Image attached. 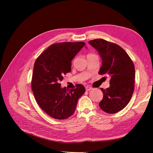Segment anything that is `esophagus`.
<instances>
[{
    "label": "esophagus",
    "instance_id": "obj_1",
    "mask_svg": "<svg viewBox=\"0 0 153 153\" xmlns=\"http://www.w3.org/2000/svg\"><path fill=\"white\" fill-rule=\"evenodd\" d=\"M92 89V88L91 87H89V86H86V87H85V90H86L87 91H89L91 90Z\"/></svg>",
    "mask_w": 153,
    "mask_h": 153
}]
</instances>
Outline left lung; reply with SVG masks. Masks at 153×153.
Segmentation results:
<instances>
[{
  "mask_svg": "<svg viewBox=\"0 0 153 153\" xmlns=\"http://www.w3.org/2000/svg\"><path fill=\"white\" fill-rule=\"evenodd\" d=\"M98 51L102 59L98 73L110 76V87L103 89V99L99 103L104 112L115 114L123 110L130 101L135 84L133 62L125 50L118 45L103 39L89 41Z\"/></svg>",
  "mask_w": 153,
  "mask_h": 153,
  "instance_id": "left-lung-1",
  "label": "left lung"
}]
</instances>
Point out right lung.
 Wrapping results in <instances>:
<instances>
[{"mask_svg": "<svg viewBox=\"0 0 153 153\" xmlns=\"http://www.w3.org/2000/svg\"><path fill=\"white\" fill-rule=\"evenodd\" d=\"M84 42L54 43L36 59L32 77V90L37 103L45 112L56 119L73 115L78 100L85 89L76 84L75 89L61 88L63 75L71 71V61L85 46Z\"/></svg>", "mask_w": 153, "mask_h": 153, "instance_id": "right-lung-1", "label": "right lung"}]
</instances>
